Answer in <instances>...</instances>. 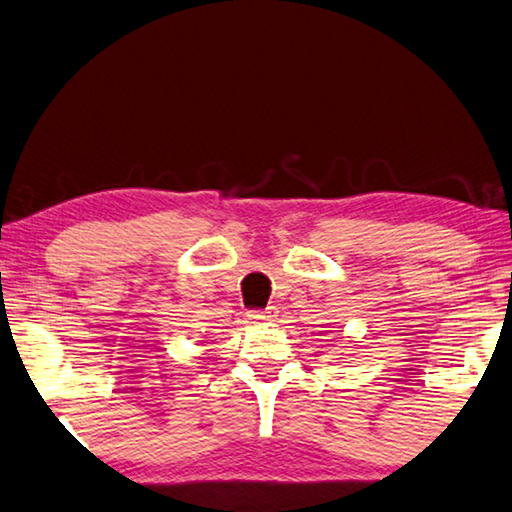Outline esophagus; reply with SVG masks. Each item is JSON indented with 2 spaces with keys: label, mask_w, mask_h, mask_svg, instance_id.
I'll use <instances>...</instances> for the list:
<instances>
[{
  "label": "esophagus",
  "mask_w": 512,
  "mask_h": 512,
  "mask_svg": "<svg viewBox=\"0 0 512 512\" xmlns=\"http://www.w3.org/2000/svg\"><path fill=\"white\" fill-rule=\"evenodd\" d=\"M275 311L271 309H264V311H248V318L250 323H257V325H268L273 320Z\"/></svg>",
  "instance_id": "obj_1"
}]
</instances>
